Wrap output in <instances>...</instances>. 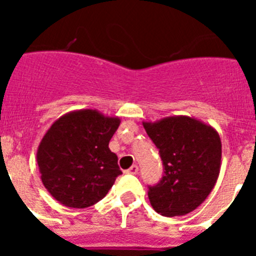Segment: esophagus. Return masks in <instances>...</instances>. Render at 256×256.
<instances>
[{
  "label": "esophagus",
  "mask_w": 256,
  "mask_h": 256,
  "mask_svg": "<svg viewBox=\"0 0 256 256\" xmlns=\"http://www.w3.org/2000/svg\"><path fill=\"white\" fill-rule=\"evenodd\" d=\"M126 173L128 174H137L138 173V166L137 165H132L128 170H126Z\"/></svg>",
  "instance_id": "esophagus-1"
}]
</instances>
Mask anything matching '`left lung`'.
<instances>
[{
  "mask_svg": "<svg viewBox=\"0 0 256 256\" xmlns=\"http://www.w3.org/2000/svg\"><path fill=\"white\" fill-rule=\"evenodd\" d=\"M164 164V176L148 187L150 204L164 216H184L200 206L216 186L222 165L219 133L187 115L144 122Z\"/></svg>",
  "mask_w": 256,
  "mask_h": 256,
  "instance_id": "1",
  "label": "left lung"
}]
</instances>
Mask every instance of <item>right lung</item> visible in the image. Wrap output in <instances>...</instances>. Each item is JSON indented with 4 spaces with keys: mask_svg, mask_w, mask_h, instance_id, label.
<instances>
[{
    "mask_svg": "<svg viewBox=\"0 0 256 256\" xmlns=\"http://www.w3.org/2000/svg\"><path fill=\"white\" fill-rule=\"evenodd\" d=\"M120 124L96 108L61 115L44 133L37 150L40 180L64 206L84 209L106 196L122 170L108 142Z\"/></svg>",
    "mask_w": 256,
    "mask_h": 256,
    "instance_id": "1",
    "label": "right lung"
}]
</instances>
